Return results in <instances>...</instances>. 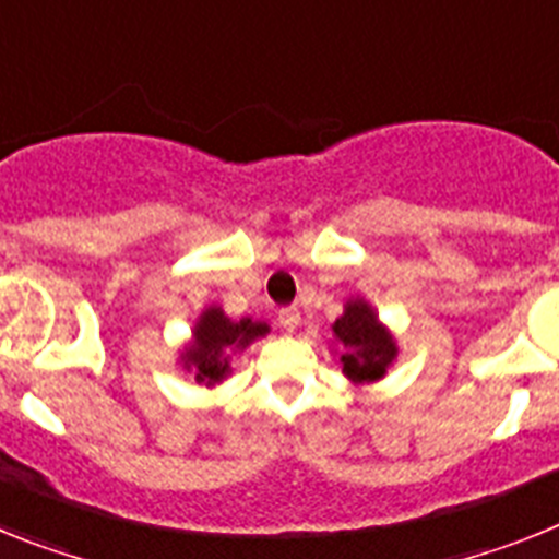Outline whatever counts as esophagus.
<instances>
[{"label": "esophagus", "instance_id": "1", "mask_svg": "<svg viewBox=\"0 0 559 559\" xmlns=\"http://www.w3.org/2000/svg\"><path fill=\"white\" fill-rule=\"evenodd\" d=\"M299 319H302V316H299V308H294V305H288V308L280 310V324H283L288 333L290 330L299 328Z\"/></svg>", "mask_w": 559, "mask_h": 559}]
</instances>
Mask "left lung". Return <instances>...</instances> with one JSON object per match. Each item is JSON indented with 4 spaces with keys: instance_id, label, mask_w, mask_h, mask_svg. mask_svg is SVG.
Returning a JSON list of instances; mask_svg holds the SVG:
<instances>
[{
    "instance_id": "8db88e82",
    "label": "left lung",
    "mask_w": 559,
    "mask_h": 559,
    "mask_svg": "<svg viewBox=\"0 0 559 559\" xmlns=\"http://www.w3.org/2000/svg\"><path fill=\"white\" fill-rule=\"evenodd\" d=\"M333 333L344 344V374L355 383L383 378L397 353L392 335L378 322L367 302H347L344 316L333 324Z\"/></svg>"
}]
</instances>
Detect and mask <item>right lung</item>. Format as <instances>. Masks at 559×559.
<instances>
[{
  "label": "right lung",
  "instance_id": "obj_1",
  "mask_svg": "<svg viewBox=\"0 0 559 559\" xmlns=\"http://www.w3.org/2000/svg\"><path fill=\"white\" fill-rule=\"evenodd\" d=\"M269 333V324L240 319L231 322L221 308H210L195 328V341L185 353V367L195 369L199 383H218L229 374V349L249 347L251 341Z\"/></svg>",
  "mask_w": 559,
  "mask_h": 559
}]
</instances>
